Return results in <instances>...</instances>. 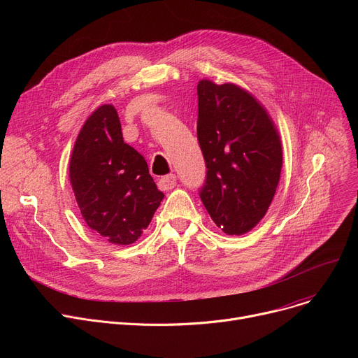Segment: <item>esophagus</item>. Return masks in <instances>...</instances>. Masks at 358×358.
Wrapping results in <instances>:
<instances>
[{
    "label": "esophagus",
    "mask_w": 358,
    "mask_h": 358,
    "mask_svg": "<svg viewBox=\"0 0 358 358\" xmlns=\"http://www.w3.org/2000/svg\"><path fill=\"white\" fill-rule=\"evenodd\" d=\"M176 185H177V177H176V174H168V176L162 177V178L158 181V187H159V189H161L162 192L173 190Z\"/></svg>",
    "instance_id": "esophagus-1"
}]
</instances>
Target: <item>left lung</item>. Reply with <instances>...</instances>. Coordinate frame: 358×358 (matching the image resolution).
I'll return each mask as SVG.
<instances>
[{
  "mask_svg": "<svg viewBox=\"0 0 358 358\" xmlns=\"http://www.w3.org/2000/svg\"><path fill=\"white\" fill-rule=\"evenodd\" d=\"M197 139L206 162L199 196L228 235L251 231L264 217L281 173V142L262 106L234 84L197 85Z\"/></svg>",
  "mask_w": 358,
  "mask_h": 358,
  "instance_id": "1",
  "label": "left lung"
}]
</instances>
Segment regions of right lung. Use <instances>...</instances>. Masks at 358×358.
Returning <instances> with one entry per match:
<instances>
[{
	"mask_svg": "<svg viewBox=\"0 0 358 358\" xmlns=\"http://www.w3.org/2000/svg\"><path fill=\"white\" fill-rule=\"evenodd\" d=\"M69 178L88 227L116 245L134 243L164 199L143 157L124 143L117 111L110 104L84 123Z\"/></svg>",
	"mask_w": 358,
	"mask_h": 358,
	"instance_id": "right-lung-1",
	"label": "right lung"
}]
</instances>
